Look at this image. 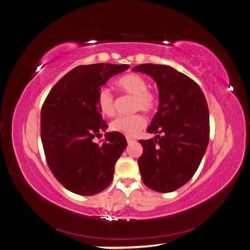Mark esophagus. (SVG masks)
<instances>
[{
    "instance_id": "1",
    "label": "esophagus",
    "mask_w": 250,
    "mask_h": 250,
    "mask_svg": "<svg viewBox=\"0 0 250 250\" xmlns=\"http://www.w3.org/2000/svg\"><path fill=\"white\" fill-rule=\"evenodd\" d=\"M135 141H136L135 139H132L130 137H127V143H128V144H131V143H133Z\"/></svg>"
}]
</instances>
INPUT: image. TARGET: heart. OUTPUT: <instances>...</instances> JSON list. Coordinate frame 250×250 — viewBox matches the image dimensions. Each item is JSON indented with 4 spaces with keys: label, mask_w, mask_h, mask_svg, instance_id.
Segmentation results:
<instances>
[{
    "label": "heart",
    "mask_w": 250,
    "mask_h": 250,
    "mask_svg": "<svg viewBox=\"0 0 250 250\" xmlns=\"http://www.w3.org/2000/svg\"><path fill=\"white\" fill-rule=\"evenodd\" d=\"M115 83L121 91L135 96V102H133L135 110H142L145 112L154 110L156 97L148 91V83L142 76L138 74H127L119 78ZM96 104L100 111L104 115L111 117L114 113V99L107 88H102L99 91L96 96ZM145 124L146 120L140 113L121 115L111 122L110 128L112 131L122 133V135L133 137L143 128Z\"/></svg>",
    "instance_id": "1"
}]
</instances>
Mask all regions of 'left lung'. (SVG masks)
Instances as JSON below:
<instances>
[{"instance_id":"left-lung-1","label":"left lung","mask_w":250,"mask_h":250,"mask_svg":"<svg viewBox=\"0 0 250 250\" xmlns=\"http://www.w3.org/2000/svg\"><path fill=\"white\" fill-rule=\"evenodd\" d=\"M156 82L159 106L140 140L139 168L144 184L160 193L174 192L195 174L209 143V109L198 84L172 66L143 63L132 69Z\"/></svg>"}]
</instances>
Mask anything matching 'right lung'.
<instances>
[{
  "mask_svg": "<svg viewBox=\"0 0 250 250\" xmlns=\"http://www.w3.org/2000/svg\"><path fill=\"white\" fill-rule=\"evenodd\" d=\"M128 64L78 65L60 79L41 109V141L55 177L69 191L95 195L113 180L114 166L127 146L122 133H105L96 96L108 79L126 71Z\"/></svg>",
  "mask_w": 250,
  "mask_h": 250,
  "instance_id": "obj_1",
  "label": "right lung"
}]
</instances>
